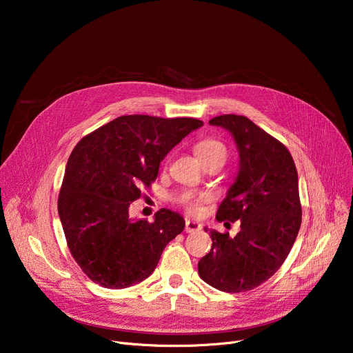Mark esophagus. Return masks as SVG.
Returning a JSON list of instances; mask_svg holds the SVG:
<instances>
[{
    "label": "esophagus",
    "instance_id": "34e87169",
    "mask_svg": "<svg viewBox=\"0 0 353 353\" xmlns=\"http://www.w3.org/2000/svg\"><path fill=\"white\" fill-rule=\"evenodd\" d=\"M200 229H201V226H200V223H197V221L186 220V226H184V232H186V233H194Z\"/></svg>",
    "mask_w": 353,
    "mask_h": 353
}]
</instances>
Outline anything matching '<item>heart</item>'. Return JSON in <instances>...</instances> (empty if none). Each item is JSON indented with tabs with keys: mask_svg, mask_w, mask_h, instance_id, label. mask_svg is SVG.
<instances>
[{
	"mask_svg": "<svg viewBox=\"0 0 353 353\" xmlns=\"http://www.w3.org/2000/svg\"><path fill=\"white\" fill-rule=\"evenodd\" d=\"M194 152H196L197 157L200 159V161H206L213 157H221L226 160L228 147L225 145V143H221L217 139L208 137V139H203L196 143ZM200 206H201V199H188L186 200V210L190 214H197L200 212Z\"/></svg>",
	"mask_w": 353,
	"mask_h": 353,
	"instance_id": "heart-1",
	"label": "heart"
}]
</instances>
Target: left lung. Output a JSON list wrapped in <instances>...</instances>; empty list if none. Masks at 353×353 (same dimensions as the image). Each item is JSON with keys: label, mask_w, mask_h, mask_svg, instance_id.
I'll return each instance as SVG.
<instances>
[{"label": "left lung", "mask_w": 353, "mask_h": 353, "mask_svg": "<svg viewBox=\"0 0 353 353\" xmlns=\"http://www.w3.org/2000/svg\"><path fill=\"white\" fill-rule=\"evenodd\" d=\"M209 123L229 130L239 148L240 169L216 219L240 220V232H210L212 249L200 259L199 274L221 292H248L277 272L298 236V172L286 145L248 117L223 114Z\"/></svg>", "instance_id": "1"}]
</instances>
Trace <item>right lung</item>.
<instances>
[{"label":"right lung","mask_w":353,"mask_h":353,"mask_svg":"<svg viewBox=\"0 0 353 353\" xmlns=\"http://www.w3.org/2000/svg\"><path fill=\"white\" fill-rule=\"evenodd\" d=\"M203 121L121 116L83 137L71 152L59 196L67 246L90 281L107 289L140 283L156 269L184 219L160 209L154 221L128 208L150 189L160 161Z\"/></svg>","instance_id":"right-lung-1"}]
</instances>
